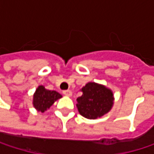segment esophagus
<instances>
[{
  "instance_id": "obj_1",
  "label": "esophagus",
  "mask_w": 154,
  "mask_h": 154,
  "mask_svg": "<svg viewBox=\"0 0 154 154\" xmlns=\"http://www.w3.org/2000/svg\"><path fill=\"white\" fill-rule=\"evenodd\" d=\"M62 94H63L65 96H69V97H70V96L72 95V92H71L70 90H64V91L62 92Z\"/></svg>"
}]
</instances>
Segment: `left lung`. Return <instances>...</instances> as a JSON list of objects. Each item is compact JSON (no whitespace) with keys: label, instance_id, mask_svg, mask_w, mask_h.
<instances>
[{"label":"left lung","instance_id":"left-lung-1","mask_svg":"<svg viewBox=\"0 0 154 154\" xmlns=\"http://www.w3.org/2000/svg\"><path fill=\"white\" fill-rule=\"evenodd\" d=\"M83 94L78 97L79 113L89 119H94L106 114L113 105V94L103 85L88 83L82 88Z\"/></svg>","mask_w":154,"mask_h":154}]
</instances>
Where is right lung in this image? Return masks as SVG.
<instances>
[{
	"label": "right lung",
	"mask_w": 154,
	"mask_h": 154,
	"mask_svg": "<svg viewBox=\"0 0 154 154\" xmlns=\"http://www.w3.org/2000/svg\"><path fill=\"white\" fill-rule=\"evenodd\" d=\"M60 98H61V94H60L58 92L46 90L45 86L40 85L34 94L33 104L38 111L45 112L53 104L56 100Z\"/></svg>",
	"instance_id": "add662e5"
}]
</instances>
